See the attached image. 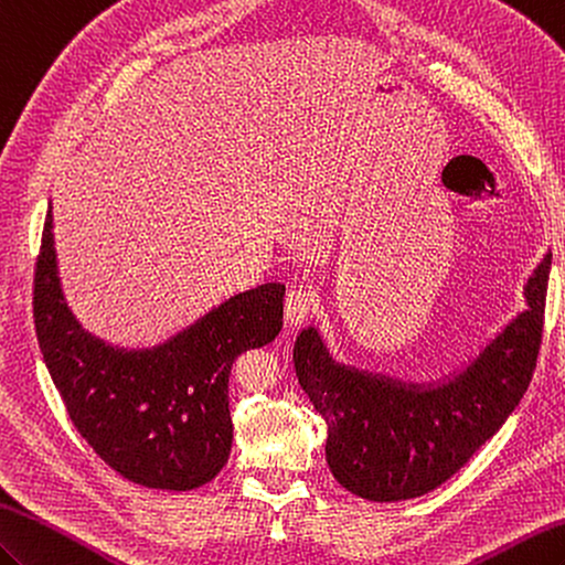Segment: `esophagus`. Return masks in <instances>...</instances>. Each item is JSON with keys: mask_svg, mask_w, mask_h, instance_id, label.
Segmentation results:
<instances>
[{"mask_svg": "<svg viewBox=\"0 0 565 565\" xmlns=\"http://www.w3.org/2000/svg\"><path fill=\"white\" fill-rule=\"evenodd\" d=\"M311 309H315V295L305 290V287H295V290L287 292V297H285L287 323L290 326L302 323L309 317Z\"/></svg>", "mask_w": 565, "mask_h": 565, "instance_id": "esophagus-1", "label": "esophagus"}]
</instances>
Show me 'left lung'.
<instances>
[{"label": "left lung", "instance_id": "8db88e82", "mask_svg": "<svg viewBox=\"0 0 565 565\" xmlns=\"http://www.w3.org/2000/svg\"><path fill=\"white\" fill-rule=\"evenodd\" d=\"M548 268L551 254L524 285L527 309L443 384H404L338 365L317 329L297 335L295 372L329 428L326 461L345 491L374 503L418 498L491 440L534 374Z\"/></svg>", "mask_w": 565, "mask_h": 565}]
</instances>
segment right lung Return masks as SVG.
<instances>
[{
    "mask_svg": "<svg viewBox=\"0 0 565 565\" xmlns=\"http://www.w3.org/2000/svg\"><path fill=\"white\" fill-rule=\"evenodd\" d=\"M285 285L268 282L212 309L149 350L86 333L62 297L47 210L33 273V321L45 367L74 428L122 479L193 491L230 459L234 360L282 329Z\"/></svg>",
    "mask_w": 565,
    "mask_h": 565,
    "instance_id": "1",
    "label": "right lung"
}]
</instances>
